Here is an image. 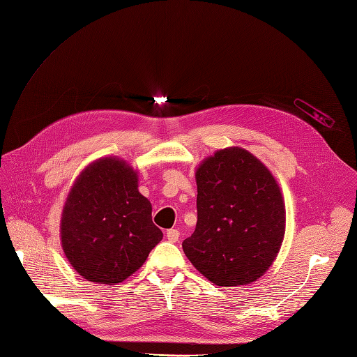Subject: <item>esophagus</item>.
<instances>
[{
  "mask_svg": "<svg viewBox=\"0 0 357 357\" xmlns=\"http://www.w3.org/2000/svg\"><path fill=\"white\" fill-rule=\"evenodd\" d=\"M178 236H180V232L177 229H168L167 231V240L171 241V243L178 241Z\"/></svg>",
  "mask_w": 357,
  "mask_h": 357,
  "instance_id": "1",
  "label": "esophagus"
}]
</instances>
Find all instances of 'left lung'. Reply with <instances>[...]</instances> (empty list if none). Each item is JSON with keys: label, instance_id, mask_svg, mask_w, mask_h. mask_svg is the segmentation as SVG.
<instances>
[{"label": "left lung", "instance_id": "obj_1", "mask_svg": "<svg viewBox=\"0 0 357 357\" xmlns=\"http://www.w3.org/2000/svg\"><path fill=\"white\" fill-rule=\"evenodd\" d=\"M198 222L183 252L208 280L244 286L273 265L286 231V208L275 177L253 153L226 147L195 172Z\"/></svg>", "mask_w": 357, "mask_h": 357}]
</instances>
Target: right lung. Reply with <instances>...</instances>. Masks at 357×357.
<instances>
[{
	"mask_svg": "<svg viewBox=\"0 0 357 357\" xmlns=\"http://www.w3.org/2000/svg\"><path fill=\"white\" fill-rule=\"evenodd\" d=\"M152 204L138 192L125 159L93 160L75 178L61 218V244L71 266L92 283H122L162 240Z\"/></svg>",
	"mask_w": 357,
	"mask_h": 357,
	"instance_id": "obj_1",
	"label": "right lung"
}]
</instances>
